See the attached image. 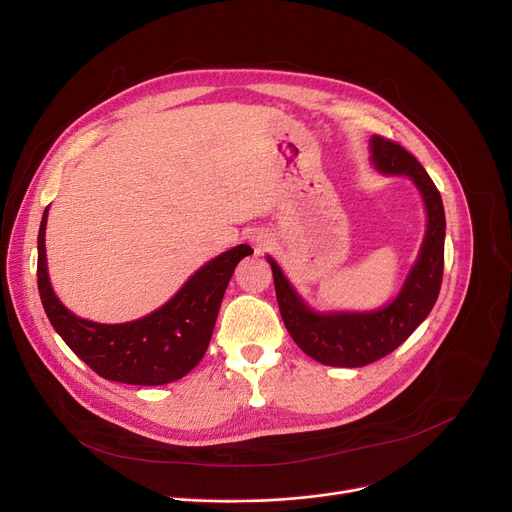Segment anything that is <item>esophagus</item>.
I'll list each match as a JSON object with an SVG mask.
<instances>
[{"mask_svg": "<svg viewBox=\"0 0 512 512\" xmlns=\"http://www.w3.org/2000/svg\"><path fill=\"white\" fill-rule=\"evenodd\" d=\"M251 243H253L257 253H263L267 249V245H269V236L263 234V232H253L251 234Z\"/></svg>", "mask_w": 512, "mask_h": 512, "instance_id": "obj_1", "label": "esophagus"}]
</instances>
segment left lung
Returning <instances> with one entry per match:
<instances>
[{"label": "left lung", "instance_id": "1", "mask_svg": "<svg viewBox=\"0 0 512 512\" xmlns=\"http://www.w3.org/2000/svg\"><path fill=\"white\" fill-rule=\"evenodd\" d=\"M370 152L374 168L381 173L414 181L428 216L420 255L395 300L370 313H315L290 286L280 265L267 257L288 333L306 356L327 366L358 368L391 354L428 317L442 284L447 222L436 185L424 166L397 142L372 135Z\"/></svg>", "mask_w": 512, "mask_h": 512}]
</instances>
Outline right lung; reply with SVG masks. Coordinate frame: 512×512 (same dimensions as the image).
<instances>
[{"mask_svg": "<svg viewBox=\"0 0 512 512\" xmlns=\"http://www.w3.org/2000/svg\"><path fill=\"white\" fill-rule=\"evenodd\" d=\"M47 212L39 228L37 282L43 309L63 342L107 381L148 387L183 379L206 354L234 267L253 249L238 245L208 261L158 311L105 325L76 317L55 296L45 255Z\"/></svg>", "mask_w": 512, "mask_h": 512, "instance_id": "right-lung-1", "label": "right lung"}]
</instances>
